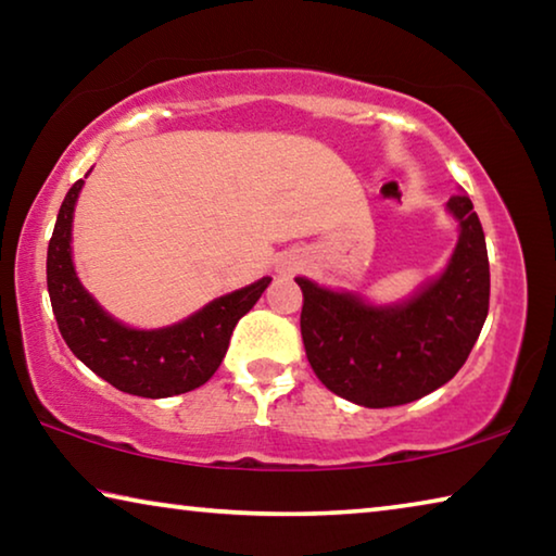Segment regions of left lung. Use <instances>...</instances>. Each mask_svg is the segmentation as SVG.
I'll return each instance as SVG.
<instances>
[{
  "label": "left lung",
  "mask_w": 556,
  "mask_h": 556,
  "mask_svg": "<svg viewBox=\"0 0 556 556\" xmlns=\"http://www.w3.org/2000/svg\"><path fill=\"white\" fill-rule=\"evenodd\" d=\"M460 225L444 275L400 306H368L296 277L304 294L301 338L316 378L338 397L382 409L446 384L481 336L491 267L481 220L466 193L448 199Z\"/></svg>",
  "instance_id": "8db88e82"
}]
</instances>
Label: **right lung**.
<instances>
[{
  "label": "right lung",
  "mask_w": 556,
  "mask_h": 556,
  "mask_svg": "<svg viewBox=\"0 0 556 556\" xmlns=\"http://www.w3.org/2000/svg\"><path fill=\"white\" fill-rule=\"evenodd\" d=\"M80 188L83 178L65 193L46 257V281L63 341L92 372L127 394L159 400L201 388L220 368L235 324L257 304L271 277L211 301L176 326L159 331L122 326L75 277L71 225Z\"/></svg>",
  "instance_id": "obj_1"
}]
</instances>
